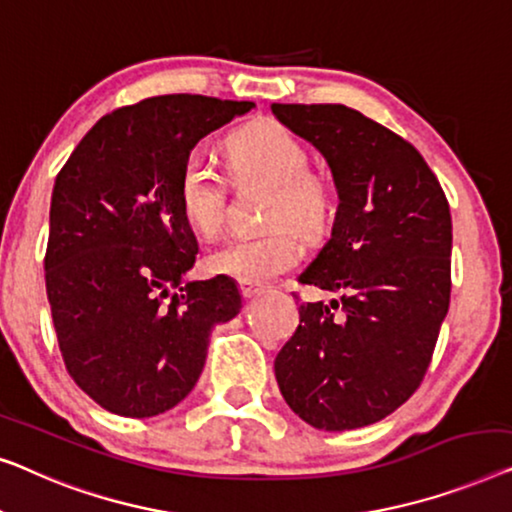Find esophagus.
Listing matches in <instances>:
<instances>
[{
	"mask_svg": "<svg viewBox=\"0 0 512 512\" xmlns=\"http://www.w3.org/2000/svg\"><path fill=\"white\" fill-rule=\"evenodd\" d=\"M239 290H241V297L243 299H255L262 294L266 287L264 285H255V283H239Z\"/></svg>",
	"mask_w": 512,
	"mask_h": 512,
	"instance_id": "esophagus-1",
	"label": "esophagus"
}]
</instances>
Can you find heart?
Wrapping results in <instances>:
<instances>
[{
	"mask_svg": "<svg viewBox=\"0 0 512 512\" xmlns=\"http://www.w3.org/2000/svg\"><path fill=\"white\" fill-rule=\"evenodd\" d=\"M225 153L239 181L257 178L273 185L262 234L236 236L204 259L213 276L239 283H266L301 262V243L327 232L336 211V192L325 176L308 169L311 155L290 129L278 122H255L227 136ZM178 208L192 232L213 239L225 225L227 183L213 164L190 157L178 176Z\"/></svg>",
	"mask_w": 512,
	"mask_h": 512,
	"instance_id": "obj_1",
	"label": "heart"
}]
</instances>
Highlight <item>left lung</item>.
I'll return each instance as SVG.
<instances>
[{"mask_svg": "<svg viewBox=\"0 0 512 512\" xmlns=\"http://www.w3.org/2000/svg\"><path fill=\"white\" fill-rule=\"evenodd\" d=\"M331 167V239L299 276L338 292L299 306L273 369L287 406L315 429L366 427L420 387L450 306L452 218L434 171L392 129L343 104H271Z\"/></svg>", "mask_w": 512, "mask_h": 512, "instance_id": "1", "label": "left lung"}]
</instances>
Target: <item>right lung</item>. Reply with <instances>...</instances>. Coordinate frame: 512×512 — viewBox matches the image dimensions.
<instances>
[{
	"mask_svg": "<svg viewBox=\"0 0 512 512\" xmlns=\"http://www.w3.org/2000/svg\"><path fill=\"white\" fill-rule=\"evenodd\" d=\"M162 95L106 113L55 178L46 292L74 383L122 417L183 401L213 325L241 311L234 280L183 283L197 239L178 208V176L213 129L253 109Z\"/></svg>",
	"mask_w": 512,
	"mask_h": 512,
	"instance_id": "obj_1",
	"label": "right lung"
}]
</instances>
